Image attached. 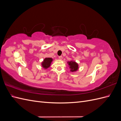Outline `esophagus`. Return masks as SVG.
<instances>
[{
  "mask_svg": "<svg viewBox=\"0 0 121 121\" xmlns=\"http://www.w3.org/2000/svg\"><path fill=\"white\" fill-rule=\"evenodd\" d=\"M58 58H59L60 60H62V59H63V56H60L59 57H58Z\"/></svg>",
  "mask_w": 121,
  "mask_h": 121,
  "instance_id": "1",
  "label": "esophagus"
}]
</instances>
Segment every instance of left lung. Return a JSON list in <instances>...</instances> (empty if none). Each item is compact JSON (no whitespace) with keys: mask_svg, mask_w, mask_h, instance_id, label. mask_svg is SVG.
<instances>
[{"mask_svg":"<svg viewBox=\"0 0 121 121\" xmlns=\"http://www.w3.org/2000/svg\"><path fill=\"white\" fill-rule=\"evenodd\" d=\"M68 64L69 65V68L71 69V72H76L78 69L79 68V65L78 64L76 63V62L74 61H68Z\"/></svg>","mask_w":121,"mask_h":121,"instance_id":"1","label":"left lung"}]
</instances>
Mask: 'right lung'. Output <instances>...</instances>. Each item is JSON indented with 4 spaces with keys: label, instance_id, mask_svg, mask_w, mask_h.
<instances>
[{
    "label": "right lung",
    "instance_id": "1",
    "mask_svg": "<svg viewBox=\"0 0 121 121\" xmlns=\"http://www.w3.org/2000/svg\"><path fill=\"white\" fill-rule=\"evenodd\" d=\"M52 58L50 57H46L44 58V60H43L41 64L42 67L43 68H44L45 69H47V68H48L50 66L51 63H52Z\"/></svg>",
    "mask_w": 121,
    "mask_h": 121
}]
</instances>
